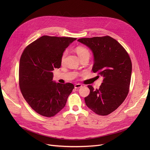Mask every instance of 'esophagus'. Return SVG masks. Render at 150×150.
Returning a JSON list of instances; mask_svg holds the SVG:
<instances>
[{
  "mask_svg": "<svg viewBox=\"0 0 150 150\" xmlns=\"http://www.w3.org/2000/svg\"><path fill=\"white\" fill-rule=\"evenodd\" d=\"M82 85L80 83H76L75 85V88H81L82 87Z\"/></svg>",
  "mask_w": 150,
  "mask_h": 150,
  "instance_id": "esophagus-1",
  "label": "esophagus"
}]
</instances>
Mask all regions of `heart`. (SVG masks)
Masks as SVG:
<instances>
[{"instance_id": "obj_1", "label": "heart", "mask_w": 150, "mask_h": 150, "mask_svg": "<svg viewBox=\"0 0 150 150\" xmlns=\"http://www.w3.org/2000/svg\"><path fill=\"white\" fill-rule=\"evenodd\" d=\"M75 52L77 53L79 59L85 58V57L89 59V57L90 56V53L89 50L87 48H85L84 47L78 46V47H76ZM67 51L63 53L62 58H61L62 63H63L64 62V60H65V59L67 56Z\"/></svg>"}]
</instances>
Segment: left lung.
I'll list each match as a JSON object with an SVG mask.
<instances>
[{"instance_id": "left-lung-1", "label": "left lung", "mask_w": 150, "mask_h": 150, "mask_svg": "<svg viewBox=\"0 0 150 150\" xmlns=\"http://www.w3.org/2000/svg\"><path fill=\"white\" fill-rule=\"evenodd\" d=\"M78 41L93 53V72L103 77L99 89L88 85L90 94L85 97L87 106L98 115H108L117 109L129 93L132 62L123 46L110 36L82 38Z\"/></svg>"}]
</instances>
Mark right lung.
<instances>
[{"label":"right lung","instance_id":"1","mask_svg":"<svg viewBox=\"0 0 150 150\" xmlns=\"http://www.w3.org/2000/svg\"><path fill=\"white\" fill-rule=\"evenodd\" d=\"M76 38L42 36L29 45L21 56L19 83L22 94L37 113L52 117L65 106L74 88L71 83L53 81L54 68L61 66L65 49Z\"/></svg>","mask_w":150,"mask_h":150}]
</instances>
